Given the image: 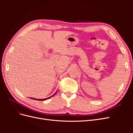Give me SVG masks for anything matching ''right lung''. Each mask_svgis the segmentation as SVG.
Returning a JSON list of instances; mask_svg holds the SVG:
<instances>
[{
    "instance_id": "right-lung-1",
    "label": "right lung",
    "mask_w": 133,
    "mask_h": 133,
    "mask_svg": "<svg viewBox=\"0 0 133 133\" xmlns=\"http://www.w3.org/2000/svg\"><path fill=\"white\" fill-rule=\"evenodd\" d=\"M56 92L54 94V95H53L52 96H50V97H49V98H45V99H35V98H30L31 99H34V100H39V101H43V100H47V99H50V98H51L52 96H53L55 94H56Z\"/></svg>"
}]
</instances>
